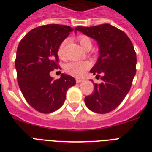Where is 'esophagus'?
Wrapping results in <instances>:
<instances>
[{
	"mask_svg": "<svg viewBox=\"0 0 152 152\" xmlns=\"http://www.w3.org/2000/svg\"><path fill=\"white\" fill-rule=\"evenodd\" d=\"M76 83H81V82H83V79H76Z\"/></svg>",
	"mask_w": 152,
	"mask_h": 152,
	"instance_id": "esophagus-1",
	"label": "esophagus"
}]
</instances>
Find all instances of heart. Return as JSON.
<instances>
[{"label":"heart","instance_id":"heart-1","mask_svg":"<svg viewBox=\"0 0 152 152\" xmlns=\"http://www.w3.org/2000/svg\"><path fill=\"white\" fill-rule=\"evenodd\" d=\"M77 40L79 42L80 45L84 49H87L88 48H91L92 45L91 39L87 35H80L77 37ZM63 46L64 43L61 45L59 48V54H62ZM90 67V64L86 61H73L69 62L65 66V71L68 74L71 76H76V77H81L84 75L86 71L88 70V68Z\"/></svg>","mask_w":152,"mask_h":152}]
</instances>
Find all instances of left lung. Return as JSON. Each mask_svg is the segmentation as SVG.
Here are the masks:
<instances>
[{"instance_id":"1","label":"left lung","mask_w":152,"mask_h":152,"mask_svg":"<svg viewBox=\"0 0 152 152\" xmlns=\"http://www.w3.org/2000/svg\"><path fill=\"white\" fill-rule=\"evenodd\" d=\"M76 31L95 39L99 48L100 56L90 72L96 77L102 74V83H94L93 93L85 98L86 105L98 113L112 111L129 92L136 74V54L132 42L125 32L110 24L77 26Z\"/></svg>"}]
</instances>
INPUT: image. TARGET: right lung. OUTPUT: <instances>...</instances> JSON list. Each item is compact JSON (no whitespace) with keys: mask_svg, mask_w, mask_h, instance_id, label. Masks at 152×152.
Wrapping results in <instances>:
<instances>
[{"mask_svg":"<svg viewBox=\"0 0 152 152\" xmlns=\"http://www.w3.org/2000/svg\"><path fill=\"white\" fill-rule=\"evenodd\" d=\"M69 26L49 24L33 28L19 44L15 66L19 86L26 102L37 111L49 113L58 110L66 99L68 88L76 84L62 73L54 80L50 72L58 69L57 51L73 31Z\"/></svg>","mask_w":152,"mask_h":152,"instance_id":"obj_1","label":"right lung"}]
</instances>
